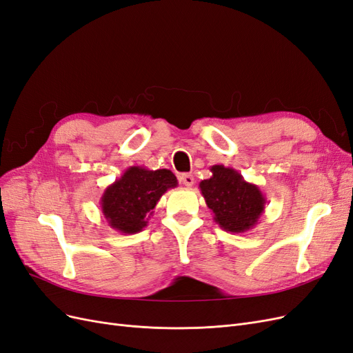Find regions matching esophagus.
<instances>
[{
    "label": "esophagus",
    "mask_w": 353,
    "mask_h": 353,
    "mask_svg": "<svg viewBox=\"0 0 353 353\" xmlns=\"http://www.w3.org/2000/svg\"><path fill=\"white\" fill-rule=\"evenodd\" d=\"M179 180H180V183L186 188H190L193 183H195V179H193L192 174H181L179 177Z\"/></svg>",
    "instance_id": "1"
}]
</instances>
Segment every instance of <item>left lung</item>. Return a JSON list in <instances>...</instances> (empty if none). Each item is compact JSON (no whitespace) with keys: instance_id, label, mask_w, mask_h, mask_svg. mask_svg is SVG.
Segmentation results:
<instances>
[{"instance_id":"1","label":"left lung","mask_w":353,"mask_h":353,"mask_svg":"<svg viewBox=\"0 0 353 353\" xmlns=\"http://www.w3.org/2000/svg\"><path fill=\"white\" fill-rule=\"evenodd\" d=\"M210 170L212 176L202 180L199 189L214 214V221L230 233H245L254 229L265 211L264 193L256 185L246 181L234 168L212 165Z\"/></svg>"}]
</instances>
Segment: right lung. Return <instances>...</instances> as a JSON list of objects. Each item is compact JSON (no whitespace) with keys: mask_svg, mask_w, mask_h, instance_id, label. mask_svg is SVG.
I'll return each mask as SVG.
<instances>
[{"mask_svg":"<svg viewBox=\"0 0 353 353\" xmlns=\"http://www.w3.org/2000/svg\"><path fill=\"white\" fill-rule=\"evenodd\" d=\"M173 188H177V179L170 170L132 165L102 193V214L119 233H139L148 225L158 201Z\"/></svg>","mask_w":353,"mask_h":353,"instance_id":"right-lung-1","label":"right lung"}]
</instances>
